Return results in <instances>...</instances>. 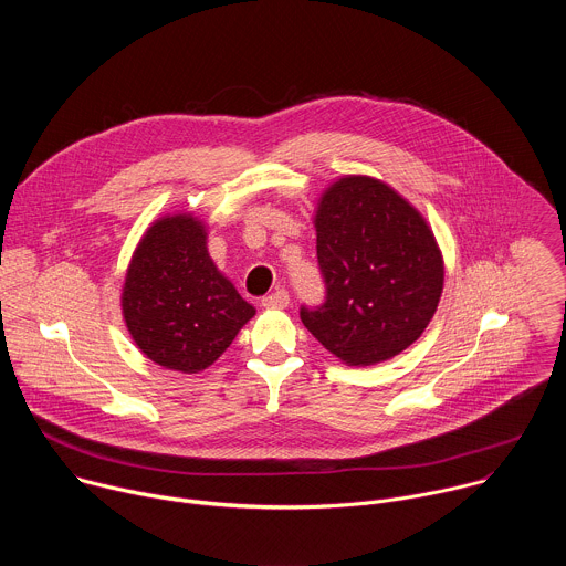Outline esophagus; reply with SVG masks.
<instances>
[{"label":"esophagus","mask_w":566,"mask_h":566,"mask_svg":"<svg viewBox=\"0 0 566 566\" xmlns=\"http://www.w3.org/2000/svg\"><path fill=\"white\" fill-rule=\"evenodd\" d=\"M289 302H291V295L286 289H277L262 297V306H269V308H284L289 306Z\"/></svg>","instance_id":"1"}]
</instances>
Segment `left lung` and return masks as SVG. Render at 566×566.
I'll return each mask as SVG.
<instances>
[{"instance_id": "obj_1", "label": "left lung", "mask_w": 566, "mask_h": 566, "mask_svg": "<svg viewBox=\"0 0 566 566\" xmlns=\"http://www.w3.org/2000/svg\"><path fill=\"white\" fill-rule=\"evenodd\" d=\"M315 234L327 295L300 308L304 327L347 365L408 349L443 291V258L421 212L378 179L343 177L319 197Z\"/></svg>"}]
</instances>
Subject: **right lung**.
Masks as SVG:
<instances>
[{
	"mask_svg": "<svg viewBox=\"0 0 566 566\" xmlns=\"http://www.w3.org/2000/svg\"><path fill=\"white\" fill-rule=\"evenodd\" d=\"M120 302L136 347L156 365L184 374L210 367L255 315L210 260L203 221L186 212L147 228Z\"/></svg>",
	"mask_w": 566,
	"mask_h": 566,
	"instance_id": "right-lung-1",
	"label": "right lung"
}]
</instances>
